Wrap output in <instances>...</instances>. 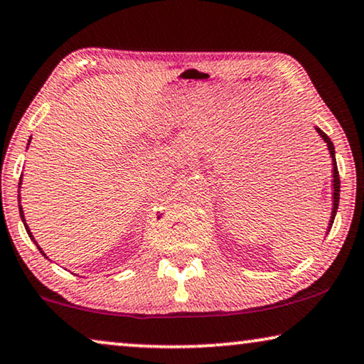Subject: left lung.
<instances>
[{"mask_svg":"<svg viewBox=\"0 0 364 364\" xmlns=\"http://www.w3.org/2000/svg\"><path fill=\"white\" fill-rule=\"evenodd\" d=\"M316 132L318 136H320L323 141H325L328 151H330V157H331V166H333V210H331V217H330V223H328V232H330V228L333 225V220H335L336 217V210H338V203H340V176H338V167H336V157H335V146H333L331 139L326 136L325 132L321 131L320 127H316Z\"/></svg>","mask_w":364,"mask_h":364,"instance_id":"1","label":"left lung"}]
</instances>
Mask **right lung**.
Returning a JSON list of instances; mask_svg holds the SVG:
<instances>
[{
  "label": "right lung",
  "instance_id": "1",
  "mask_svg": "<svg viewBox=\"0 0 364 364\" xmlns=\"http://www.w3.org/2000/svg\"><path fill=\"white\" fill-rule=\"evenodd\" d=\"M29 141H31V139H29ZM28 146H29V142H28ZM18 187H21V181H19V186H18ZM18 197H19V196H18ZM19 215H21V220H23V223H24V227H26V232H28V235H29V237H31V240H33V242H34V243H36V245H38V242H36V240H34V237H33V233H31V230H29V227L26 225V220H24V212H23V207H21V205H19ZM38 250H39V252H41L44 257H46V253H44V252H43V248H41V247H39V245H38ZM46 258H48V257H46Z\"/></svg>",
  "mask_w": 364,
  "mask_h": 364
}]
</instances>
